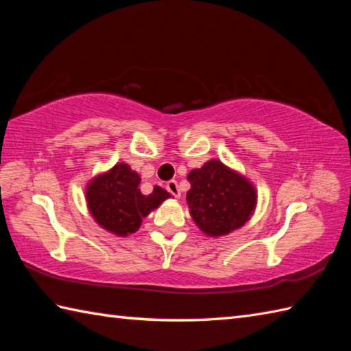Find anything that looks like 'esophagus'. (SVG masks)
I'll return each mask as SVG.
<instances>
[{
    "label": "esophagus",
    "instance_id": "1",
    "mask_svg": "<svg viewBox=\"0 0 351 351\" xmlns=\"http://www.w3.org/2000/svg\"><path fill=\"white\" fill-rule=\"evenodd\" d=\"M166 189H167L170 195H173L175 197H181V190H180V187H178L176 181H169L166 184Z\"/></svg>",
    "mask_w": 351,
    "mask_h": 351
}]
</instances>
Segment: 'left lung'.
<instances>
[{
  "instance_id": "obj_1",
  "label": "left lung",
  "mask_w": 351,
  "mask_h": 351,
  "mask_svg": "<svg viewBox=\"0 0 351 351\" xmlns=\"http://www.w3.org/2000/svg\"><path fill=\"white\" fill-rule=\"evenodd\" d=\"M187 180V204L193 221L208 237L229 235L243 228L255 213L258 191L240 171L217 158L193 169Z\"/></svg>"
}]
</instances>
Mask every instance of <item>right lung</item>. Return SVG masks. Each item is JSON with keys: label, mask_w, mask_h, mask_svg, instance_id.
Listing matches in <instances>:
<instances>
[{"label": "right lung", "mask_w": 351, "mask_h": 351, "mask_svg": "<svg viewBox=\"0 0 351 351\" xmlns=\"http://www.w3.org/2000/svg\"><path fill=\"white\" fill-rule=\"evenodd\" d=\"M140 176L126 162H117L86 185L87 210L93 220L116 237L137 232L141 220L156 210L170 193L155 185L151 195L140 191Z\"/></svg>", "instance_id": "1"}]
</instances>
